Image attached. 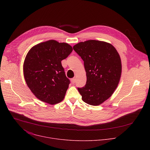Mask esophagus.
I'll use <instances>...</instances> for the list:
<instances>
[{"label": "esophagus", "instance_id": "esophagus-1", "mask_svg": "<svg viewBox=\"0 0 150 150\" xmlns=\"http://www.w3.org/2000/svg\"><path fill=\"white\" fill-rule=\"evenodd\" d=\"M75 81H76V79H75V78H74L71 79V82H72V83L73 84L75 82Z\"/></svg>", "mask_w": 150, "mask_h": 150}]
</instances>
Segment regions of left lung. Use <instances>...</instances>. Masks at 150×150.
<instances>
[{"label":"left lung","instance_id":"left-lung-1","mask_svg":"<svg viewBox=\"0 0 150 150\" xmlns=\"http://www.w3.org/2000/svg\"><path fill=\"white\" fill-rule=\"evenodd\" d=\"M73 49L83 60L87 75L86 84L78 90L85 103L98 105L117 87L122 73L120 56L111 44L94 40L80 42Z\"/></svg>","mask_w":150,"mask_h":150}]
</instances>
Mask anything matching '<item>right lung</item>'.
<instances>
[{"mask_svg": "<svg viewBox=\"0 0 150 150\" xmlns=\"http://www.w3.org/2000/svg\"><path fill=\"white\" fill-rule=\"evenodd\" d=\"M72 50L68 43L51 40L33 46L28 52L24 75L28 87L40 100L56 104L63 100L70 81L61 61Z\"/></svg>", "mask_w": 150, "mask_h": 150, "instance_id": "obj_1", "label": "right lung"}]
</instances>
